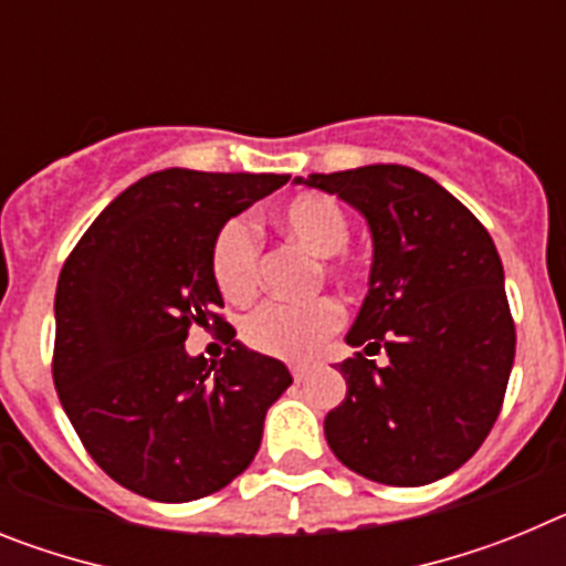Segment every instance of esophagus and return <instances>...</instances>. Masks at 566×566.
<instances>
[{"label": "esophagus", "mask_w": 566, "mask_h": 566, "mask_svg": "<svg viewBox=\"0 0 566 566\" xmlns=\"http://www.w3.org/2000/svg\"><path fill=\"white\" fill-rule=\"evenodd\" d=\"M308 374H312V368H308V365H294L292 368V377H294V382H306L308 379Z\"/></svg>", "instance_id": "1"}]
</instances>
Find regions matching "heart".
Listing matches in <instances>:
<instances>
[{
	"instance_id": "obj_1",
	"label": "heart",
	"mask_w": 566,
	"mask_h": 566,
	"mask_svg": "<svg viewBox=\"0 0 566 566\" xmlns=\"http://www.w3.org/2000/svg\"><path fill=\"white\" fill-rule=\"evenodd\" d=\"M283 234L323 254V272L334 280H354L359 263L345 252L352 221L337 198L326 192H300L277 212ZM209 269L218 292L229 303H249L260 286V238L247 218H229L214 232L209 249ZM343 326V308L337 300L317 297L303 306L292 303H263L254 308L243 326L240 339L258 354L277 359H312L332 334Z\"/></svg>"
}]
</instances>
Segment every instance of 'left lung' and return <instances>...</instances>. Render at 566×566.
<instances>
[{
	"instance_id": "left-lung-1",
	"label": "left lung",
	"mask_w": 566,
	"mask_h": 566,
	"mask_svg": "<svg viewBox=\"0 0 566 566\" xmlns=\"http://www.w3.org/2000/svg\"><path fill=\"white\" fill-rule=\"evenodd\" d=\"M357 207L371 227V286L339 363L328 411L334 457L359 476L419 488L462 468L496 424L516 357L496 243L433 178L399 164L314 172L306 181ZM385 350L377 366L368 353Z\"/></svg>"
}]
</instances>
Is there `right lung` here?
Returning a JSON list of instances; mask_svg holds the SVG:
<instances>
[{
    "mask_svg": "<svg viewBox=\"0 0 566 566\" xmlns=\"http://www.w3.org/2000/svg\"><path fill=\"white\" fill-rule=\"evenodd\" d=\"M289 175L164 169L90 223L56 286L53 385L93 462L155 502L218 493L252 464L263 419L292 385L280 359L247 352L221 314L214 232ZM221 331L224 359L182 348Z\"/></svg>",
    "mask_w": 566,
    "mask_h": 566,
    "instance_id": "right-lung-1",
    "label": "right lung"
}]
</instances>
